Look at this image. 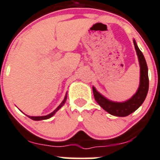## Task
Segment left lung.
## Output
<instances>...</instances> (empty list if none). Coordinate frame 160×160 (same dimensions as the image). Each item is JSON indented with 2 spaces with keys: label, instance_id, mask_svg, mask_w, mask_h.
I'll use <instances>...</instances> for the list:
<instances>
[{
  "label": "left lung",
  "instance_id": "8db88e82",
  "mask_svg": "<svg viewBox=\"0 0 160 160\" xmlns=\"http://www.w3.org/2000/svg\"><path fill=\"white\" fill-rule=\"evenodd\" d=\"M134 46L138 55L140 64V84L136 93L131 99L125 102H113L106 99L93 87V92L94 99L100 106L109 114L118 117H125L129 115L132 112L138 108L144 102L149 90V76L148 67L146 59L141 50L138 49L136 42L134 40Z\"/></svg>",
  "mask_w": 160,
  "mask_h": 160
}]
</instances>
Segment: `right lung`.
<instances>
[{
  "mask_svg": "<svg viewBox=\"0 0 160 160\" xmlns=\"http://www.w3.org/2000/svg\"><path fill=\"white\" fill-rule=\"evenodd\" d=\"M67 94H66L65 98H64V100H63V101H62V102L60 104H59V107H58L57 108H56V110H55L54 111H52V112L51 114H48V115H46V116H38V117H33V116H28V118H31V119H32V120H35V121L45 120V119H48V118H51L52 116L54 115L55 113H56V111H57L58 110H59V108H62V106L64 104H65L66 101H67Z\"/></svg>",
  "mask_w": 160,
  "mask_h": 160,
  "instance_id": "add662e5",
  "label": "right lung"
}]
</instances>
